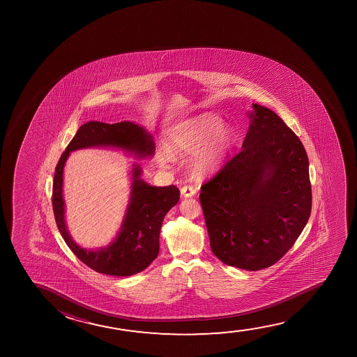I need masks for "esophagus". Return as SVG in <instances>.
Returning <instances> with one entry per match:
<instances>
[{
  "label": "esophagus",
  "instance_id": "34e87169",
  "mask_svg": "<svg viewBox=\"0 0 357 357\" xmlns=\"http://www.w3.org/2000/svg\"><path fill=\"white\" fill-rule=\"evenodd\" d=\"M181 195L184 196V197H191V196H194L196 194L195 188H192L190 185H185L181 188Z\"/></svg>",
  "mask_w": 357,
  "mask_h": 357
}]
</instances>
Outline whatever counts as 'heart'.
Returning a JSON list of instances; mask_svg holds the SVG:
<instances>
[{
	"mask_svg": "<svg viewBox=\"0 0 357 357\" xmlns=\"http://www.w3.org/2000/svg\"><path fill=\"white\" fill-rule=\"evenodd\" d=\"M222 123V118L213 113L176 123L167 130V149L157 151V160L162 166L171 167L174 155H191L189 167L196 176L217 171L236 140L234 128Z\"/></svg>",
	"mask_w": 357,
	"mask_h": 357,
	"instance_id": "heart-1",
	"label": "heart"
}]
</instances>
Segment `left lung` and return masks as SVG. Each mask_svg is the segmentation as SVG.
I'll return each mask as SVG.
<instances>
[{"mask_svg":"<svg viewBox=\"0 0 357 357\" xmlns=\"http://www.w3.org/2000/svg\"><path fill=\"white\" fill-rule=\"evenodd\" d=\"M249 118L241 151L201 186L200 202L215 256L259 271L282 259L301 234L312 192L296 134L257 103Z\"/></svg>","mask_w":357,"mask_h":357,"instance_id":"1","label":"left lung"}]
</instances>
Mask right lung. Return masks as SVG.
I'll return each instance as SVG.
<instances>
[{"instance_id": "1", "label": "right lung", "mask_w": 357, "mask_h": 357, "mask_svg": "<svg viewBox=\"0 0 357 357\" xmlns=\"http://www.w3.org/2000/svg\"><path fill=\"white\" fill-rule=\"evenodd\" d=\"M89 147H109L127 152L135 158L155 155L151 134L137 123L108 124L85 123L59 158L52 188L54 220L66 244L83 264L98 273L128 277L147 268L160 251V233L167 212L179 201V189L174 185L152 186L142 179V167L132 163L129 204L117 236L105 248L84 249L74 241L66 225L63 200L64 165L70 152Z\"/></svg>"}]
</instances>
